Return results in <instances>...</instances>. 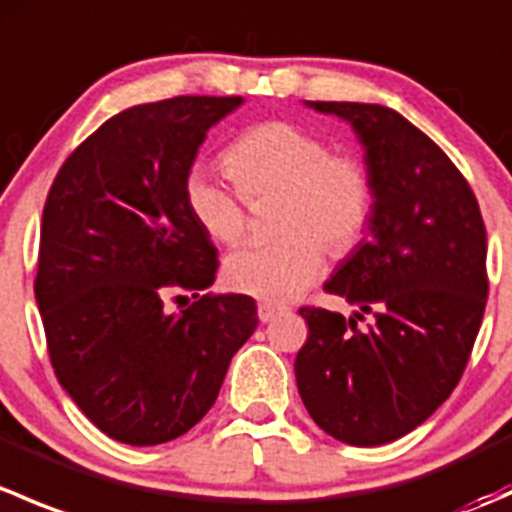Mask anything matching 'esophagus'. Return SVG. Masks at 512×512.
I'll use <instances>...</instances> for the list:
<instances>
[{
    "mask_svg": "<svg viewBox=\"0 0 512 512\" xmlns=\"http://www.w3.org/2000/svg\"><path fill=\"white\" fill-rule=\"evenodd\" d=\"M280 314H282V309H280V307H275V304H267V302H260V304H257V317H260V322H262V324L275 322V319L280 317Z\"/></svg>",
    "mask_w": 512,
    "mask_h": 512,
    "instance_id": "1",
    "label": "esophagus"
}]
</instances>
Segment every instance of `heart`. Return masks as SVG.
<instances>
[{
	"mask_svg": "<svg viewBox=\"0 0 512 512\" xmlns=\"http://www.w3.org/2000/svg\"><path fill=\"white\" fill-rule=\"evenodd\" d=\"M235 185L193 170L185 200L198 225L223 245L247 232V203L270 195L285 198L280 232L285 240L257 242L225 260V282L235 292L267 304H285L319 280L324 247L352 252L369 227L374 178L352 153H332L327 138L292 121H265L247 128L225 151Z\"/></svg>",
	"mask_w": 512,
	"mask_h": 512,
	"instance_id": "1",
	"label": "heart"
}]
</instances>
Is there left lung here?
Instances as JSON below:
<instances>
[{
  "label": "left lung",
  "mask_w": 512,
  "mask_h": 512,
  "mask_svg": "<svg viewBox=\"0 0 512 512\" xmlns=\"http://www.w3.org/2000/svg\"><path fill=\"white\" fill-rule=\"evenodd\" d=\"M307 106L352 123L374 210L369 235L324 285L359 312L299 309L309 337L294 376L322 431L381 446L421 426L461 381L488 299L485 225L461 170L401 113L376 103ZM364 313L375 319L359 330Z\"/></svg>",
  "instance_id": "obj_1"
}]
</instances>
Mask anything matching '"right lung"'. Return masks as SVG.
I'll return each mask as SVG.
<instances>
[{
    "instance_id": "add662e5",
    "label": "right lung",
    "mask_w": 512,
    "mask_h": 512,
    "mask_svg": "<svg viewBox=\"0 0 512 512\" xmlns=\"http://www.w3.org/2000/svg\"><path fill=\"white\" fill-rule=\"evenodd\" d=\"M240 103L126 108L64 160L46 198L34 294L51 366L86 418L128 446L190 431L257 327L252 297L200 294L218 250L185 200L205 133ZM183 291L196 302L173 313Z\"/></svg>"
}]
</instances>
